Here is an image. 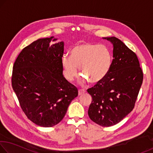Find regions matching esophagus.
Masks as SVG:
<instances>
[{
	"mask_svg": "<svg viewBox=\"0 0 153 153\" xmlns=\"http://www.w3.org/2000/svg\"><path fill=\"white\" fill-rule=\"evenodd\" d=\"M85 92H86V91H85V90H79V91H78V95H79V96L82 95L83 94H84Z\"/></svg>",
	"mask_w": 153,
	"mask_h": 153,
	"instance_id": "34e87169",
	"label": "esophagus"
}]
</instances>
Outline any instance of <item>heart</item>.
<instances>
[{"label":"heart","instance_id":"heart-1","mask_svg":"<svg viewBox=\"0 0 153 153\" xmlns=\"http://www.w3.org/2000/svg\"><path fill=\"white\" fill-rule=\"evenodd\" d=\"M112 57L108 48L104 45L89 42L78 44L71 48L70 56L64 55L61 64L65 77L69 82L76 78L79 73L88 81L97 84L104 79L110 71Z\"/></svg>","mask_w":153,"mask_h":153}]
</instances>
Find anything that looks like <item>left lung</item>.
Here are the masks:
<instances>
[{
  "mask_svg": "<svg viewBox=\"0 0 153 153\" xmlns=\"http://www.w3.org/2000/svg\"><path fill=\"white\" fill-rule=\"evenodd\" d=\"M113 45L110 71L101 82L88 90L92 98L89 117L103 127L115 125L133 110L143 81L137 56L115 37L102 38Z\"/></svg>",
  "mask_w": 153,
  "mask_h": 153,
  "instance_id": "left-lung-1",
  "label": "left lung"
}]
</instances>
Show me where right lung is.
I'll return each instance as SVG.
<instances>
[{"mask_svg":"<svg viewBox=\"0 0 153 153\" xmlns=\"http://www.w3.org/2000/svg\"><path fill=\"white\" fill-rule=\"evenodd\" d=\"M39 38L24 48L13 67L12 87L22 110L36 125L50 128L63 120L78 95L65 78L61 59L64 42ZM51 42L55 43L50 45Z\"/></svg>","mask_w":153,"mask_h":153,"instance_id":"right-lung-1","label":"right lung"}]
</instances>
